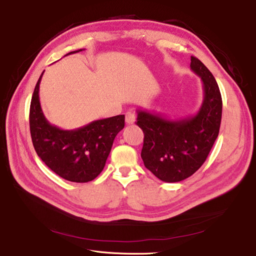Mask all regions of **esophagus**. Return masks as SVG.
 Here are the masks:
<instances>
[{
  "label": "esophagus",
  "instance_id": "obj_1",
  "mask_svg": "<svg viewBox=\"0 0 256 256\" xmlns=\"http://www.w3.org/2000/svg\"><path fill=\"white\" fill-rule=\"evenodd\" d=\"M136 122V113L134 111H128L126 113V122L131 125V124H134Z\"/></svg>",
  "mask_w": 256,
  "mask_h": 256
}]
</instances>
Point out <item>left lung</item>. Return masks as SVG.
<instances>
[{
	"instance_id": "left-lung-1",
	"label": "left lung",
	"mask_w": 256,
	"mask_h": 256,
	"mask_svg": "<svg viewBox=\"0 0 256 256\" xmlns=\"http://www.w3.org/2000/svg\"><path fill=\"white\" fill-rule=\"evenodd\" d=\"M190 68L202 80L204 90L196 115L171 120L160 113L136 110V125L144 132V166L166 182H182L194 174L219 134L222 98L218 83L198 58L191 56Z\"/></svg>"
}]
</instances>
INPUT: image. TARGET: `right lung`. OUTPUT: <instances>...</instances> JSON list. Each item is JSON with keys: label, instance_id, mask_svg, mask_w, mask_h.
I'll use <instances>...</instances> for the list:
<instances>
[{"label": "right lung", "instance_id": "1", "mask_svg": "<svg viewBox=\"0 0 256 256\" xmlns=\"http://www.w3.org/2000/svg\"><path fill=\"white\" fill-rule=\"evenodd\" d=\"M79 51L82 49L68 54ZM42 74L37 81L30 106V136L38 157L66 180L88 182L95 180L106 166L115 136L125 127V115L94 120L74 130L53 126L40 106Z\"/></svg>", "mask_w": 256, "mask_h": 256}]
</instances>
